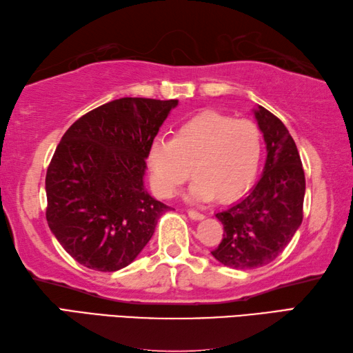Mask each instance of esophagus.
<instances>
[{
    "instance_id": "obj_1",
    "label": "esophagus",
    "mask_w": 353,
    "mask_h": 353,
    "mask_svg": "<svg viewBox=\"0 0 353 353\" xmlns=\"http://www.w3.org/2000/svg\"><path fill=\"white\" fill-rule=\"evenodd\" d=\"M188 216L192 219V220H202L205 216L202 212H199L196 210H188Z\"/></svg>"
}]
</instances>
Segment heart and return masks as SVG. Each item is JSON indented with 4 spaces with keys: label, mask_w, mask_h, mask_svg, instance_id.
I'll use <instances>...</instances> for the list:
<instances>
[{
    "label": "heart",
    "mask_w": 353,
    "mask_h": 353,
    "mask_svg": "<svg viewBox=\"0 0 353 353\" xmlns=\"http://www.w3.org/2000/svg\"><path fill=\"white\" fill-rule=\"evenodd\" d=\"M261 148V133L254 122L202 112L177 125L172 139L157 137L150 143L151 185L159 196L171 199L192 171V200L206 202L217 196L220 202H232L252 186Z\"/></svg>",
    "instance_id": "obj_1"
}]
</instances>
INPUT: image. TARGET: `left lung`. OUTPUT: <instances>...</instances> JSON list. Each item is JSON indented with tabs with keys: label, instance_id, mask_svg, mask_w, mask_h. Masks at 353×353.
I'll return each instance as SVG.
<instances>
[{
	"label": "left lung",
	"instance_id": "8db88e82",
	"mask_svg": "<svg viewBox=\"0 0 353 353\" xmlns=\"http://www.w3.org/2000/svg\"><path fill=\"white\" fill-rule=\"evenodd\" d=\"M254 116L268 151L263 174L250 194L216 214L225 232L211 254L232 269L271 263L303 220L306 181L292 136L277 116L261 105L254 110Z\"/></svg>",
	"mask_w": 353,
	"mask_h": 353
}]
</instances>
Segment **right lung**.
<instances>
[{"label": "right lung", "mask_w": 353, "mask_h": 353, "mask_svg": "<svg viewBox=\"0 0 353 353\" xmlns=\"http://www.w3.org/2000/svg\"><path fill=\"white\" fill-rule=\"evenodd\" d=\"M177 99L121 98L79 117L47 168V223L88 269L128 266L170 206L143 186L150 143Z\"/></svg>", "instance_id": "right-lung-1"}]
</instances>
